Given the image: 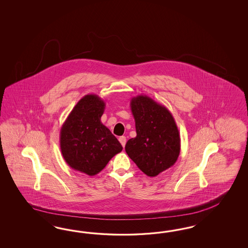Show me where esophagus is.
I'll return each mask as SVG.
<instances>
[{
	"label": "esophagus",
	"mask_w": 248,
	"mask_h": 248,
	"mask_svg": "<svg viewBox=\"0 0 248 248\" xmlns=\"http://www.w3.org/2000/svg\"><path fill=\"white\" fill-rule=\"evenodd\" d=\"M119 142H120L121 144L123 145V147H124V146H125V143H126V137H125V136H120V137H119Z\"/></svg>",
	"instance_id": "34e87169"
}]
</instances>
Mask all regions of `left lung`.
Here are the masks:
<instances>
[{"label": "left lung", "mask_w": 248, "mask_h": 248, "mask_svg": "<svg viewBox=\"0 0 248 248\" xmlns=\"http://www.w3.org/2000/svg\"><path fill=\"white\" fill-rule=\"evenodd\" d=\"M136 136L125 152L146 175L154 177L173 166L179 156L180 134L171 112L147 95L131 99Z\"/></svg>", "instance_id": "8db88e82"}]
</instances>
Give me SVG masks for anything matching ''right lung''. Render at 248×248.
<instances>
[{
    "mask_svg": "<svg viewBox=\"0 0 248 248\" xmlns=\"http://www.w3.org/2000/svg\"><path fill=\"white\" fill-rule=\"evenodd\" d=\"M105 103L97 94L84 95L61 128L60 147L67 165L93 176L123 150L117 138L101 122Z\"/></svg>",
    "mask_w": 248,
    "mask_h": 248,
    "instance_id": "right-lung-1",
    "label": "right lung"
}]
</instances>
